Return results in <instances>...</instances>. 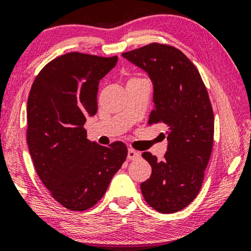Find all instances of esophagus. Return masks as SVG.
Returning <instances> with one entry per match:
<instances>
[{
	"instance_id": "obj_1",
	"label": "esophagus",
	"mask_w": 251,
	"mask_h": 251,
	"mask_svg": "<svg viewBox=\"0 0 251 251\" xmlns=\"http://www.w3.org/2000/svg\"><path fill=\"white\" fill-rule=\"evenodd\" d=\"M141 156L140 152H137L136 150L128 149V153H127V159L128 160H136Z\"/></svg>"
}]
</instances>
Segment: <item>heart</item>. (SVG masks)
Masks as SVG:
<instances>
[{
  "label": "heart",
  "mask_w": 251,
  "mask_h": 251,
  "mask_svg": "<svg viewBox=\"0 0 251 251\" xmlns=\"http://www.w3.org/2000/svg\"><path fill=\"white\" fill-rule=\"evenodd\" d=\"M130 80H134V78H130Z\"/></svg>",
  "instance_id": "1"
}]
</instances>
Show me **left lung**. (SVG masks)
I'll return each instance as SVG.
<instances>
[{
    "mask_svg": "<svg viewBox=\"0 0 251 251\" xmlns=\"http://www.w3.org/2000/svg\"><path fill=\"white\" fill-rule=\"evenodd\" d=\"M122 55L152 81L149 124L163 123L168 128L162 161L150 152L142 154L152 167L142 194L160 213L181 211L198 195L212 153L214 115L207 90L195 65L169 45L153 43Z\"/></svg>",
    "mask_w": 251,
    "mask_h": 251,
    "instance_id": "obj_1",
    "label": "left lung"
}]
</instances>
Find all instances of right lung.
<instances>
[{
	"mask_svg": "<svg viewBox=\"0 0 251 251\" xmlns=\"http://www.w3.org/2000/svg\"><path fill=\"white\" fill-rule=\"evenodd\" d=\"M118 61L73 51L40 71L27 104V142L40 180L59 204L85 211L104 195L127 156L123 142L102 147L87 138L101 78Z\"/></svg>",
	"mask_w": 251,
	"mask_h": 251,
	"instance_id": "obj_1",
	"label": "right lung"
}]
</instances>
